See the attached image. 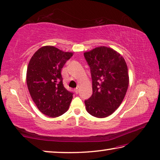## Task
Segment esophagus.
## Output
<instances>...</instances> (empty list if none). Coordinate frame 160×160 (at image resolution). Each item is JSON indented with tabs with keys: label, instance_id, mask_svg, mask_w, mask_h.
<instances>
[{
	"label": "esophagus",
	"instance_id": "34e87169",
	"mask_svg": "<svg viewBox=\"0 0 160 160\" xmlns=\"http://www.w3.org/2000/svg\"><path fill=\"white\" fill-rule=\"evenodd\" d=\"M74 92H75L76 94H78V92H79V87L76 88L74 89Z\"/></svg>",
	"mask_w": 160,
	"mask_h": 160
}]
</instances>
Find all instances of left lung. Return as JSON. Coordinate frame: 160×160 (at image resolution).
<instances>
[{
  "mask_svg": "<svg viewBox=\"0 0 160 160\" xmlns=\"http://www.w3.org/2000/svg\"><path fill=\"white\" fill-rule=\"evenodd\" d=\"M83 55L90 66L93 90L85 101L86 109L93 117H109L121 105L129 87L126 61L117 51L104 46Z\"/></svg>",
  "mask_w": 160,
  "mask_h": 160,
  "instance_id": "1",
  "label": "left lung"
}]
</instances>
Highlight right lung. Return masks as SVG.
Segmentation results:
<instances>
[{"instance_id":"add662e5","label":"right lung","mask_w":160,"mask_h":160,"mask_svg":"<svg viewBox=\"0 0 160 160\" xmlns=\"http://www.w3.org/2000/svg\"><path fill=\"white\" fill-rule=\"evenodd\" d=\"M72 52L53 46H42L32 56L26 72V83L39 111L51 118L67 111L73 94L63 87L61 69Z\"/></svg>"}]
</instances>
